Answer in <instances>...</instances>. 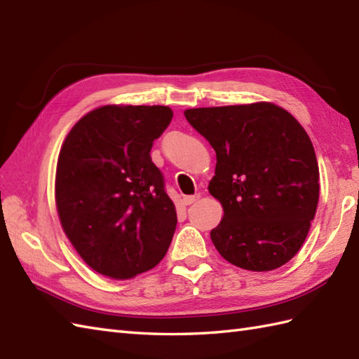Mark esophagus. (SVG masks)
Segmentation results:
<instances>
[{"label": "esophagus", "mask_w": 359, "mask_h": 359, "mask_svg": "<svg viewBox=\"0 0 359 359\" xmlns=\"http://www.w3.org/2000/svg\"><path fill=\"white\" fill-rule=\"evenodd\" d=\"M199 197H201V194H194V196H185L184 199H182V202H184L185 205H191V203H194L196 201H199Z\"/></svg>", "instance_id": "esophagus-1"}]
</instances>
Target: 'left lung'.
Masks as SVG:
<instances>
[{
	"mask_svg": "<svg viewBox=\"0 0 359 359\" xmlns=\"http://www.w3.org/2000/svg\"><path fill=\"white\" fill-rule=\"evenodd\" d=\"M216 151L210 193L224 217L211 230L228 262L279 269L306 241L319 199V168L307 133L285 109L253 103L185 111Z\"/></svg>",
	"mask_w": 359,
	"mask_h": 359,
	"instance_id": "obj_1",
	"label": "left lung"
}]
</instances>
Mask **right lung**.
Instances as JSON below:
<instances>
[{
    "label": "right lung",
    "instance_id": "1",
    "mask_svg": "<svg viewBox=\"0 0 359 359\" xmlns=\"http://www.w3.org/2000/svg\"><path fill=\"white\" fill-rule=\"evenodd\" d=\"M168 106H103L77 121L60 151L55 199L63 230L90 269L114 279L151 270L177 225L152 142Z\"/></svg>",
    "mask_w": 359,
    "mask_h": 359
}]
</instances>
